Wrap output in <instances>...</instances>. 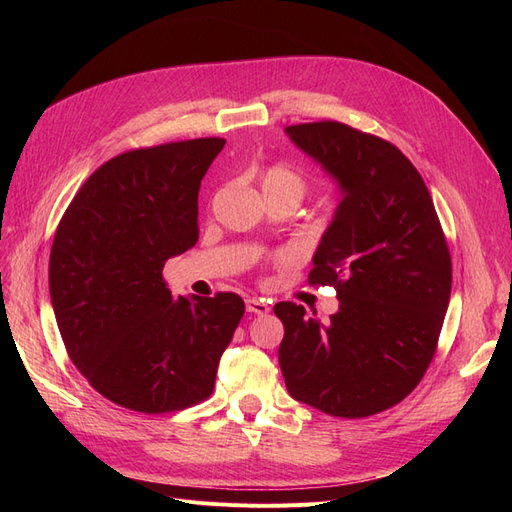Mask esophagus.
<instances>
[{
  "instance_id": "esophagus-1",
  "label": "esophagus",
  "mask_w": 512,
  "mask_h": 512,
  "mask_svg": "<svg viewBox=\"0 0 512 512\" xmlns=\"http://www.w3.org/2000/svg\"><path fill=\"white\" fill-rule=\"evenodd\" d=\"M245 307H247V312L258 314V316L269 314V309H271V305L267 301H260V299H254V297L245 299Z\"/></svg>"
}]
</instances>
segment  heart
Segmentation results:
<instances>
[{"label": "heart", "mask_w": 512, "mask_h": 512, "mask_svg": "<svg viewBox=\"0 0 512 512\" xmlns=\"http://www.w3.org/2000/svg\"><path fill=\"white\" fill-rule=\"evenodd\" d=\"M260 185L262 192H265L267 200L273 198H284V200H292V203H303V198L309 194V179L303 173V170L294 168L290 164L284 162H275L269 164L260 175ZM277 262H286L288 256L286 254H277L275 256Z\"/></svg>", "instance_id": "b5f03b06"}]
</instances>
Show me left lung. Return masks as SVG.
<instances>
[{"mask_svg": "<svg viewBox=\"0 0 512 512\" xmlns=\"http://www.w3.org/2000/svg\"><path fill=\"white\" fill-rule=\"evenodd\" d=\"M286 132L344 190L307 277L337 290L339 312L320 322L292 301L273 307L286 389L331 416L384 412L416 389L438 348L453 282L442 224L393 143L339 121Z\"/></svg>", "mask_w": 512, "mask_h": 512, "instance_id": "8db88e82", "label": "left lung"}]
</instances>
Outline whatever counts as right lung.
<instances>
[{"instance_id":"obj_1","label":"right lung","mask_w":512,"mask_h":512,"mask_svg":"<svg viewBox=\"0 0 512 512\" xmlns=\"http://www.w3.org/2000/svg\"><path fill=\"white\" fill-rule=\"evenodd\" d=\"M224 138L123 151L55 230L49 288L70 361L113 404L166 414L205 401L245 312L235 292L173 299L168 258L198 241V190Z\"/></svg>"}]
</instances>
